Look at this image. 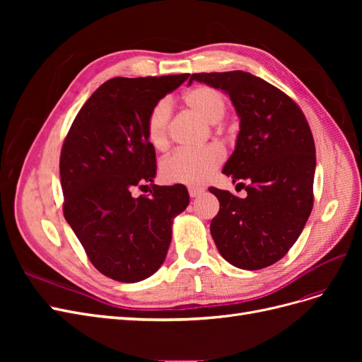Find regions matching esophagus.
<instances>
[{
	"instance_id": "1",
	"label": "esophagus",
	"mask_w": 362,
	"mask_h": 362,
	"mask_svg": "<svg viewBox=\"0 0 362 362\" xmlns=\"http://www.w3.org/2000/svg\"><path fill=\"white\" fill-rule=\"evenodd\" d=\"M202 193V190L201 189H194V187H190L189 189V194H190V198H198V196Z\"/></svg>"
}]
</instances>
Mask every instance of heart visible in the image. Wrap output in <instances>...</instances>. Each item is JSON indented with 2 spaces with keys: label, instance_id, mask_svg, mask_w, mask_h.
Returning a JSON list of instances; mask_svg holds the SVG:
<instances>
[{
  "label": "heart",
  "instance_id": "b5f03b06",
  "mask_svg": "<svg viewBox=\"0 0 362 362\" xmlns=\"http://www.w3.org/2000/svg\"><path fill=\"white\" fill-rule=\"evenodd\" d=\"M184 103L193 112L210 124L222 120L226 104L223 96L206 86H196L184 93ZM170 104L157 103L146 119V139L156 149H163L169 137ZM223 161V152L210 146L205 149H178L161 161V178L170 184H185L190 187H201L211 178L213 172Z\"/></svg>",
  "mask_w": 362,
  "mask_h": 362
}]
</instances>
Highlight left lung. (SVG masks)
Masks as SVG:
<instances>
[{
    "instance_id": "left-lung-1",
    "label": "left lung",
    "mask_w": 362,
    "mask_h": 362,
    "mask_svg": "<svg viewBox=\"0 0 362 362\" xmlns=\"http://www.w3.org/2000/svg\"><path fill=\"white\" fill-rule=\"evenodd\" d=\"M193 81L226 93L240 119L235 149L222 172L243 187L246 180L247 196L210 189L221 202L210 225L216 247L238 269L269 267L287 254L311 214L315 146L310 125L291 98L249 72L193 74Z\"/></svg>"
}]
</instances>
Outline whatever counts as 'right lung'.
Segmentation results:
<instances>
[{
    "instance_id": "add662e5",
    "label": "right lung",
    "mask_w": 362,
    "mask_h": 362,
    "mask_svg": "<svg viewBox=\"0 0 362 362\" xmlns=\"http://www.w3.org/2000/svg\"><path fill=\"white\" fill-rule=\"evenodd\" d=\"M190 74L101 84L76 115L60 157L64 218L92 264L119 282L149 278L166 259L173 218L190 198L182 184H154L156 149L146 119ZM153 185L151 196H132ZM148 187V185H146Z\"/></svg>"
}]
</instances>
